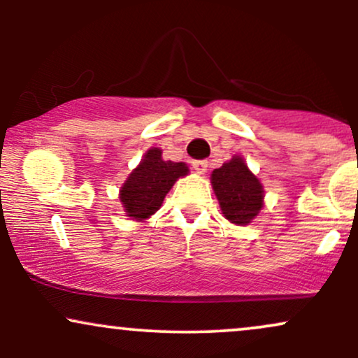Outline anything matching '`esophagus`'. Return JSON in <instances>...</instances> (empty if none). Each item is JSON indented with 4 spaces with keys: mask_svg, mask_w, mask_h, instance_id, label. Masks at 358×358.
<instances>
[{
    "mask_svg": "<svg viewBox=\"0 0 358 358\" xmlns=\"http://www.w3.org/2000/svg\"><path fill=\"white\" fill-rule=\"evenodd\" d=\"M192 166H193V170L196 171V173L203 175L205 171H207V168H208V163L205 162V159H195V162L192 163Z\"/></svg>",
    "mask_w": 358,
    "mask_h": 358,
    "instance_id": "obj_1",
    "label": "esophagus"
}]
</instances>
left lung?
<instances>
[{
  "mask_svg": "<svg viewBox=\"0 0 358 358\" xmlns=\"http://www.w3.org/2000/svg\"><path fill=\"white\" fill-rule=\"evenodd\" d=\"M210 182L225 219L236 225H248L256 219L264 205V188L241 156H232L213 170Z\"/></svg>",
  "mask_w": 358,
  "mask_h": 358,
  "instance_id": "obj_1",
  "label": "left lung"
}]
</instances>
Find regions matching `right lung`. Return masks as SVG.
Segmentation results:
<instances>
[{"label": "right lung", "instance_id": "1", "mask_svg": "<svg viewBox=\"0 0 358 358\" xmlns=\"http://www.w3.org/2000/svg\"><path fill=\"white\" fill-rule=\"evenodd\" d=\"M159 148H151L143 156L141 163L131 171L119 190V200L127 217L133 220H146L159 210L166 193L175 182L188 175L185 163L165 162Z\"/></svg>", "mask_w": 358, "mask_h": 358}]
</instances>
